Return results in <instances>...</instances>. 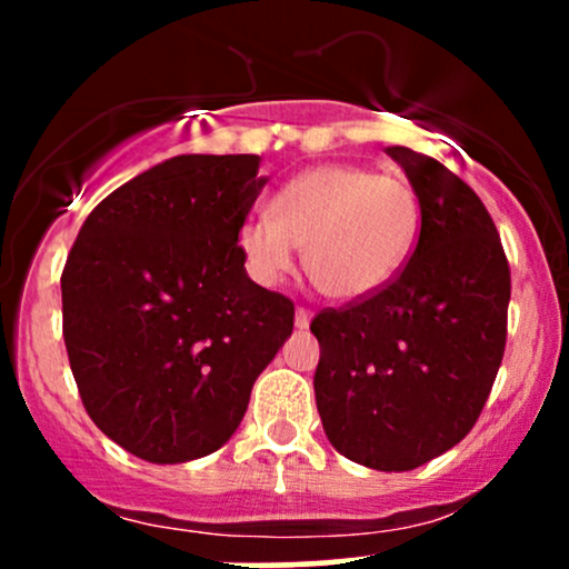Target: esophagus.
Segmentation results:
<instances>
[{
    "label": "esophagus",
    "instance_id": "1",
    "mask_svg": "<svg viewBox=\"0 0 569 569\" xmlns=\"http://www.w3.org/2000/svg\"><path fill=\"white\" fill-rule=\"evenodd\" d=\"M310 318L312 312L307 310V307H297V329H307V326H310Z\"/></svg>",
    "mask_w": 569,
    "mask_h": 569
}]
</instances>
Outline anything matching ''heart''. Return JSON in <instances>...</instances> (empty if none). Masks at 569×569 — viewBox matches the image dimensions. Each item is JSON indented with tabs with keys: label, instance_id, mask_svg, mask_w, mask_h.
<instances>
[{
	"label": "heart",
	"instance_id": "1",
	"mask_svg": "<svg viewBox=\"0 0 569 569\" xmlns=\"http://www.w3.org/2000/svg\"><path fill=\"white\" fill-rule=\"evenodd\" d=\"M420 232V198L401 176L326 162L286 181L270 213L240 227V251L259 283H278L305 248V270L323 297L358 302L407 264Z\"/></svg>",
	"mask_w": 569,
	"mask_h": 569
}]
</instances>
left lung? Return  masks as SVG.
I'll list each match as a JSON object with an SVG mask.
<instances>
[{
    "instance_id": "8db88e82",
    "label": "left lung",
    "mask_w": 569,
    "mask_h": 569,
    "mask_svg": "<svg viewBox=\"0 0 569 569\" xmlns=\"http://www.w3.org/2000/svg\"><path fill=\"white\" fill-rule=\"evenodd\" d=\"M388 154L420 198V238L382 291L312 318V385L339 455L411 471L466 439L485 409L506 352L511 267L460 176L409 147Z\"/></svg>"
}]
</instances>
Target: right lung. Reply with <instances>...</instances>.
<instances>
[{"mask_svg":"<svg viewBox=\"0 0 569 569\" xmlns=\"http://www.w3.org/2000/svg\"><path fill=\"white\" fill-rule=\"evenodd\" d=\"M257 154H179L90 211L61 276L82 407L149 462L206 457L234 433L293 302L246 276L238 234L262 192Z\"/></svg>","mask_w":569,"mask_h":569,"instance_id":"right-lung-1","label":"right lung"}]
</instances>
